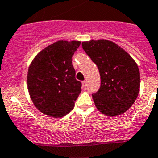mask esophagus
I'll list each match as a JSON object with an SVG mask.
<instances>
[{"instance_id":"1","label":"esophagus","mask_w":158,"mask_h":158,"mask_svg":"<svg viewBox=\"0 0 158 158\" xmlns=\"http://www.w3.org/2000/svg\"><path fill=\"white\" fill-rule=\"evenodd\" d=\"M82 86H83V88H84V89L86 87V81H82Z\"/></svg>"}]
</instances>
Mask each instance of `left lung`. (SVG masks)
<instances>
[{"label": "left lung", "mask_w": 158, "mask_h": 158, "mask_svg": "<svg viewBox=\"0 0 158 158\" xmlns=\"http://www.w3.org/2000/svg\"><path fill=\"white\" fill-rule=\"evenodd\" d=\"M82 48L96 64L101 77L99 89L92 94L98 110L109 116L127 111L140 90V71L135 60L108 40L83 42Z\"/></svg>", "instance_id": "1"}]
</instances>
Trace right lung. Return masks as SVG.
<instances>
[{
    "instance_id": "1",
    "label": "right lung",
    "mask_w": 158,
    "mask_h": 158,
    "mask_svg": "<svg viewBox=\"0 0 158 158\" xmlns=\"http://www.w3.org/2000/svg\"><path fill=\"white\" fill-rule=\"evenodd\" d=\"M79 41H58L42 50L31 62L27 85L31 100L44 114L63 117L74 107L81 91L72 57Z\"/></svg>"
}]
</instances>
